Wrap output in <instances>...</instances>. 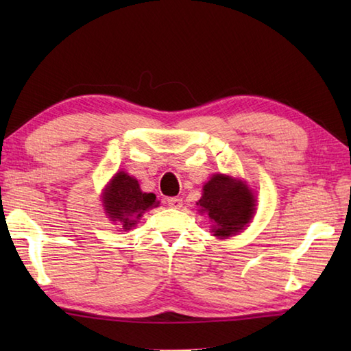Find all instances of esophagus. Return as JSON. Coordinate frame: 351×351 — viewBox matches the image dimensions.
Wrapping results in <instances>:
<instances>
[{"mask_svg":"<svg viewBox=\"0 0 351 351\" xmlns=\"http://www.w3.org/2000/svg\"><path fill=\"white\" fill-rule=\"evenodd\" d=\"M167 204L170 208H175V210H180V208L182 206V199L181 197H170L167 200Z\"/></svg>","mask_w":351,"mask_h":351,"instance_id":"obj_1","label":"esophagus"}]
</instances>
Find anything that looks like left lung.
<instances>
[{"label": "left lung", "mask_w": 351, "mask_h": 351, "mask_svg": "<svg viewBox=\"0 0 351 351\" xmlns=\"http://www.w3.org/2000/svg\"><path fill=\"white\" fill-rule=\"evenodd\" d=\"M197 205L210 217L213 232L228 238L243 230L255 211V197L240 181L226 175H214L204 185V196Z\"/></svg>", "instance_id": "left-lung-1"}]
</instances>
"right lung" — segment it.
<instances>
[{
  "mask_svg": "<svg viewBox=\"0 0 351 351\" xmlns=\"http://www.w3.org/2000/svg\"><path fill=\"white\" fill-rule=\"evenodd\" d=\"M154 193H143L137 180L132 176L117 173L104 195V208L113 221H121L123 229H131L146 210L156 206Z\"/></svg>",
  "mask_w": 351,
  "mask_h": 351,
  "instance_id": "obj_1",
  "label": "right lung"
}]
</instances>
